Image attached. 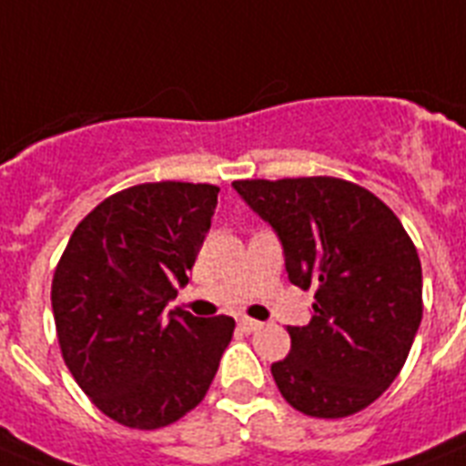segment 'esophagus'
Wrapping results in <instances>:
<instances>
[{
    "label": "esophagus",
    "instance_id": "obj_1",
    "mask_svg": "<svg viewBox=\"0 0 466 466\" xmlns=\"http://www.w3.org/2000/svg\"><path fill=\"white\" fill-rule=\"evenodd\" d=\"M263 323H258V320H253V319H246V316H241L239 319V328L244 332H256Z\"/></svg>",
    "mask_w": 466,
    "mask_h": 466
}]
</instances>
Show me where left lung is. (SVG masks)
I'll list each match as a JSON object with an SVG mask.
<instances>
[{
	"instance_id": "1",
	"label": "left lung",
	"mask_w": 466,
	"mask_h": 466,
	"mask_svg": "<svg viewBox=\"0 0 466 466\" xmlns=\"http://www.w3.org/2000/svg\"><path fill=\"white\" fill-rule=\"evenodd\" d=\"M241 198L278 232L289 279L313 289V319L287 328L270 366L306 417L342 419L376 402L402 370L423 313L421 260L400 218L338 177L239 179Z\"/></svg>"
}]
</instances>
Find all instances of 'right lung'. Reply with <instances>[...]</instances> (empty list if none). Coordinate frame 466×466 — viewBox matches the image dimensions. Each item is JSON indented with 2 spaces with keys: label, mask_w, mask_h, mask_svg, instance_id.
<instances>
[{
  "label": "right lung",
  "mask_w": 466,
  "mask_h": 466,
  "mask_svg": "<svg viewBox=\"0 0 466 466\" xmlns=\"http://www.w3.org/2000/svg\"><path fill=\"white\" fill-rule=\"evenodd\" d=\"M220 188L153 181L107 196L71 234L52 278L64 364L90 402L128 429L155 431L198 407L234 319L165 313L187 285Z\"/></svg>",
  "instance_id": "obj_1"
}]
</instances>
